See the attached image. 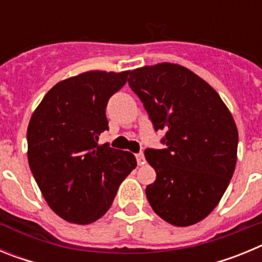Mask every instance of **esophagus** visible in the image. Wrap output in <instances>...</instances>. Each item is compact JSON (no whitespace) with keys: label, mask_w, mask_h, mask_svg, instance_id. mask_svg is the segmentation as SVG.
<instances>
[{"label":"esophagus","mask_w":262,"mask_h":262,"mask_svg":"<svg viewBox=\"0 0 262 262\" xmlns=\"http://www.w3.org/2000/svg\"><path fill=\"white\" fill-rule=\"evenodd\" d=\"M136 161H138V165H144L145 164V157L143 154L136 155Z\"/></svg>","instance_id":"34e87169"}]
</instances>
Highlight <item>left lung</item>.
Returning <instances> with one entry per match:
<instances>
[{
    "instance_id": "left-lung-1",
    "label": "left lung",
    "mask_w": 262,
    "mask_h": 262,
    "mask_svg": "<svg viewBox=\"0 0 262 262\" xmlns=\"http://www.w3.org/2000/svg\"><path fill=\"white\" fill-rule=\"evenodd\" d=\"M129 88L164 129V149H145L156 172L145 189L154 211L169 224L193 226L221 202L235 172L239 134L216 90L190 69L159 62L131 71Z\"/></svg>"
}]
</instances>
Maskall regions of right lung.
Listing matches in <instances>:
<instances>
[{"label": "right lung", "instance_id": "obj_1", "mask_svg": "<svg viewBox=\"0 0 262 262\" xmlns=\"http://www.w3.org/2000/svg\"><path fill=\"white\" fill-rule=\"evenodd\" d=\"M129 71H88L57 82L32 113L27 159L53 212L90 224L110 209L118 187L136 166L128 151L98 144L108 128L107 101Z\"/></svg>", "mask_w": 262, "mask_h": 262}]
</instances>
